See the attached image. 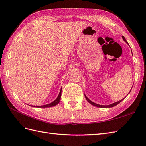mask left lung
<instances>
[{
  "label": "left lung",
  "instance_id": "1",
  "mask_svg": "<svg viewBox=\"0 0 146 146\" xmlns=\"http://www.w3.org/2000/svg\"><path fill=\"white\" fill-rule=\"evenodd\" d=\"M122 39H123V40H124L127 43V41H126V39H125V38H124V36H122ZM128 44V43H127ZM85 98H86V99L88 100V102L89 103H90L91 105H94V106H96V107H100V108H105V107H114V106H116V105H117L118 104H119L121 102L123 99H122V100H119V101H118V102H115V103H113V104H111V105H99V104H95V103H94V102H92V101H91L89 99H88L87 97L85 96Z\"/></svg>",
  "mask_w": 146,
  "mask_h": 146
}]
</instances>
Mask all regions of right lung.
I'll use <instances>...</instances> for the list:
<instances>
[{"mask_svg": "<svg viewBox=\"0 0 146 146\" xmlns=\"http://www.w3.org/2000/svg\"><path fill=\"white\" fill-rule=\"evenodd\" d=\"M61 89L60 91L59 95L58 96V98L56 99V100H55L54 102H52V103L49 104H47V105H41V106H35V107H40V108H45V107H53V106H55L56 104H58L60 102V98H61ZM31 106V105H30ZM33 107V106H32Z\"/></svg>", "mask_w": 146, "mask_h": 146, "instance_id": "right-lung-1", "label": "right lung"}]
</instances>
